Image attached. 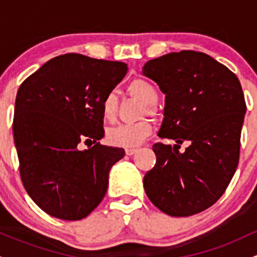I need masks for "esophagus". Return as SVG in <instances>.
Instances as JSON below:
<instances>
[{
	"label": "esophagus",
	"instance_id": "obj_1",
	"mask_svg": "<svg viewBox=\"0 0 257 257\" xmlns=\"http://www.w3.org/2000/svg\"><path fill=\"white\" fill-rule=\"evenodd\" d=\"M137 151H138L137 149H125V155L126 156H133Z\"/></svg>",
	"mask_w": 257,
	"mask_h": 257
}]
</instances>
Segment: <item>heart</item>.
I'll use <instances>...</instances> for the list:
<instances>
[{"label":"heart","instance_id":"heart-1","mask_svg":"<svg viewBox=\"0 0 257 257\" xmlns=\"http://www.w3.org/2000/svg\"><path fill=\"white\" fill-rule=\"evenodd\" d=\"M128 93L133 98L138 99L141 104L145 105L147 114H155L153 105L158 100V91L150 82L145 79L137 78L128 84ZM117 111V98L114 93L106 94L101 101V114L102 118L107 122H112L116 118ZM152 125L150 120L141 119L132 124H120L111 128L107 132L108 144L114 147L123 149H133L143 143L151 134Z\"/></svg>","mask_w":257,"mask_h":257}]
</instances>
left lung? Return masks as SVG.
<instances>
[{
  "label": "left lung",
  "mask_w": 257,
  "mask_h": 257,
  "mask_svg": "<svg viewBox=\"0 0 257 257\" xmlns=\"http://www.w3.org/2000/svg\"><path fill=\"white\" fill-rule=\"evenodd\" d=\"M143 75L166 94L163 122L152 147L155 167L146 173L149 199L170 216H191L217 202L239 162L246 105L239 79L210 55L169 53L147 61ZM190 146L181 154L179 144Z\"/></svg>",
  "instance_id": "1"
}]
</instances>
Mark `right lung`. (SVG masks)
Here are the masks:
<instances>
[{
	"label": "right lung",
	"mask_w": 257,
	"mask_h": 257,
	"mask_svg": "<svg viewBox=\"0 0 257 257\" xmlns=\"http://www.w3.org/2000/svg\"><path fill=\"white\" fill-rule=\"evenodd\" d=\"M119 61L59 55L20 84L13 135L26 192L51 216L76 221L100 204L124 150L100 145L101 101L122 81ZM84 142L87 150H79Z\"/></svg>",
	"instance_id": "right-lung-1"
}]
</instances>
